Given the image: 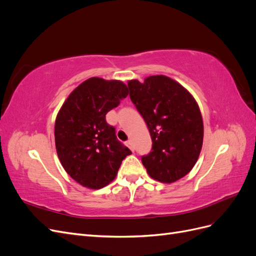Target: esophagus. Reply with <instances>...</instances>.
I'll return each mask as SVG.
<instances>
[{
	"instance_id": "1",
	"label": "esophagus",
	"mask_w": 256,
	"mask_h": 256,
	"mask_svg": "<svg viewBox=\"0 0 256 256\" xmlns=\"http://www.w3.org/2000/svg\"><path fill=\"white\" fill-rule=\"evenodd\" d=\"M126 145L129 147V148L131 150H134V143H132V141H131V140H128L127 142H126Z\"/></svg>"
}]
</instances>
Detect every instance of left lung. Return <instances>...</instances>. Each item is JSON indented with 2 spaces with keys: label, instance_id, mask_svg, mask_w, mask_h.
Returning <instances> with one entry per match:
<instances>
[{
  "label": "left lung",
  "instance_id": "1",
  "mask_svg": "<svg viewBox=\"0 0 256 256\" xmlns=\"http://www.w3.org/2000/svg\"><path fill=\"white\" fill-rule=\"evenodd\" d=\"M129 96L152 136L150 152L141 157L148 175L171 184L187 175L203 144V120L196 102L180 83L150 76L128 82Z\"/></svg>",
  "mask_w": 256,
  "mask_h": 256
}]
</instances>
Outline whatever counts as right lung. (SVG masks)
Listing matches in <instances>:
<instances>
[{
  "label": "right lung",
  "mask_w": 256,
  "mask_h": 256,
  "mask_svg": "<svg viewBox=\"0 0 256 256\" xmlns=\"http://www.w3.org/2000/svg\"><path fill=\"white\" fill-rule=\"evenodd\" d=\"M128 95L120 81L90 78L81 83L56 116L54 136L65 171L80 184L100 189L118 174L131 150L120 142L106 115Z\"/></svg>",
  "instance_id": "obj_1"
}]
</instances>
